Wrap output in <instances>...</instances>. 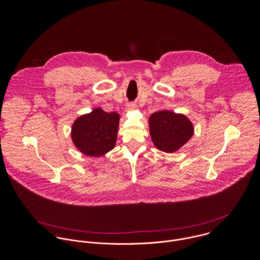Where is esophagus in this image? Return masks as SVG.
Returning a JSON list of instances; mask_svg holds the SVG:
<instances>
[{
  "mask_svg": "<svg viewBox=\"0 0 260 260\" xmlns=\"http://www.w3.org/2000/svg\"><path fill=\"white\" fill-rule=\"evenodd\" d=\"M137 109V105L134 103H129L127 104V111H133Z\"/></svg>",
  "mask_w": 260,
  "mask_h": 260,
  "instance_id": "esophagus-1",
  "label": "esophagus"
}]
</instances>
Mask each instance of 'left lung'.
I'll return each instance as SVG.
<instances>
[{
  "mask_svg": "<svg viewBox=\"0 0 260 260\" xmlns=\"http://www.w3.org/2000/svg\"><path fill=\"white\" fill-rule=\"evenodd\" d=\"M149 131L156 148L173 153L189 141L193 136L194 127L185 115L161 110L149 117Z\"/></svg>",
  "mask_w": 260,
  "mask_h": 260,
  "instance_id": "8db88e82",
  "label": "left lung"
}]
</instances>
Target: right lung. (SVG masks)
Segmentation results:
<instances>
[{"label": "right lung", "instance_id": "1", "mask_svg": "<svg viewBox=\"0 0 260 260\" xmlns=\"http://www.w3.org/2000/svg\"><path fill=\"white\" fill-rule=\"evenodd\" d=\"M120 116L116 112H105L95 108L89 114L75 120L71 138L81 153L100 157L115 147Z\"/></svg>", "mask_w": 260, "mask_h": 260}]
</instances>
